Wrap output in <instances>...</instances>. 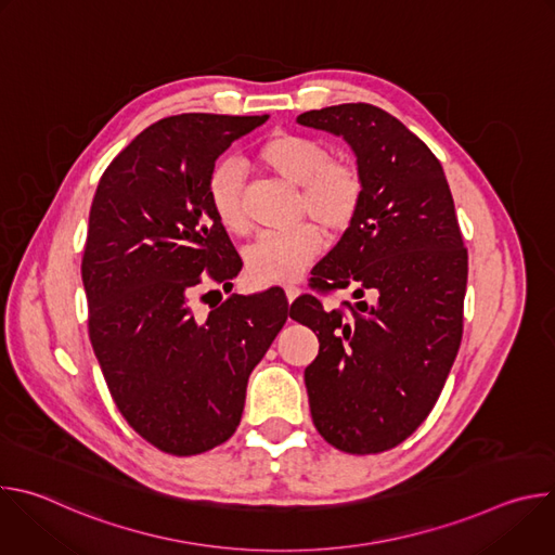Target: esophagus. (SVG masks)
I'll use <instances>...</instances> for the list:
<instances>
[{
  "label": "esophagus",
  "instance_id": "1",
  "mask_svg": "<svg viewBox=\"0 0 555 555\" xmlns=\"http://www.w3.org/2000/svg\"><path fill=\"white\" fill-rule=\"evenodd\" d=\"M283 289H285V296H287V300H289V302L300 294V287H298V285H294V283L283 285Z\"/></svg>",
  "mask_w": 555,
  "mask_h": 555
}]
</instances>
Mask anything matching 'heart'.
I'll use <instances>...</instances> for the list:
<instances>
[{"label": "heart", "instance_id": "heart-1", "mask_svg": "<svg viewBox=\"0 0 555 555\" xmlns=\"http://www.w3.org/2000/svg\"><path fill=\"white\" fill-rule=\"evenodd\" d=\"M257 163L281 180L300 186L296 212L319 221L330 232H343L358 215L362 176L347 160H332L330 151L309 135L276 131L255 151ZM208 204L219 225L230 234H244V176L234 160L212 167L206 184ZM323 232L315 223H298L281 232H263L246 253L248 274L257 283H285L298 279L321 255Z\"/></svg>", "mask_w": 555, "mask_h": 555}]
</instances>
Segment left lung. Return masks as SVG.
<instances>
[{
	"instance_id": "8db88e82",
	"label": "left lung",
	"mask_w": 555,
	"mask_h": 555,
	"mask_svg": "<svg viewBox=\"0 0 555 555\" xmlns=\"http://www.w3.org/2000/svg\"><path fill=\"white\" fill-rule=\"evenodd\" d=\"M296 122L343 135L364 184L358 215L311 272L313 289L351 287L356 302H292V319L321 343L305 369L311 420L334 448L377 454L439 400L463 334L467 250L439 160L398 118L345 103Z\"/></svg>"
}]
</instances>
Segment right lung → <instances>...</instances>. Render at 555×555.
Returning a JSON list of instances; mask_svg holds the SVG:
<instances>
[{
  "mask_svg": "<svg viewBox=\"0 0 555 555\" xmlns=\"http://www.w3.org/2000/svg\"><path fill=\"white\" fill-rule=\"evenodd\" d=\"M268 116L182 114L135 135L105 169L81 263L90 340L127 424L191 456L232 437L246 386L287 321L279 287L193 311L204 281L242 270L208 204L217 157Z\"/></svg>",
  "mask_w": 555,
  "mask_h": 555,
  "instance_id": "1",
  "label": "right lung"
}]
</instances>
